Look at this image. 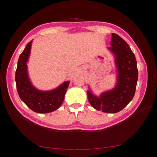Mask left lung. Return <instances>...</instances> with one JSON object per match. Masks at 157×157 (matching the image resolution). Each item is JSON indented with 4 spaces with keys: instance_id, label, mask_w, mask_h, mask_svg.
I'll return each mask as SVG.
<instances>
[{
    "instance_id": "obj_1",
    "label": "left lung",
    "mask_w": 157,
    "mask_h": 157,
    "mask_svg": "<svg viewBox=\"0 0 157 157\" xmlns=\"http://www.w3.org/2000/svg\"><path fill=\"white\" fill-rule=\"evenodd\" d=\"M111 47L108 48L115 56L117 71L116 87L94 95L87 91L88 100L95 109L105 113H114L122 110L134 96L138 81L137 62L134 54L128 44L117 34H111Z\"/></svg>"
}]
</instances>
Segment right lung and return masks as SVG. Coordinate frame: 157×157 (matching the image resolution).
<instances>
[{"label":"right lung","mask_w":157,"mask_h":157,"mask_svg":"<svg viewBox=\"0 0 157 157\" xmlns=\"http://www.w3.org/2000/svg\"><path fill=\"white\" fill-rule=\"evenodd\" d=\"M32 40L27 44L21 54L15 73L17 90L19 97L27 106L36 113H46L58 109L63 103L70 81H66L58 88L41 91L31 84L27 72L28 61Z\"/></svg>","instance_id":"right-lung-1"}]
</instances>
